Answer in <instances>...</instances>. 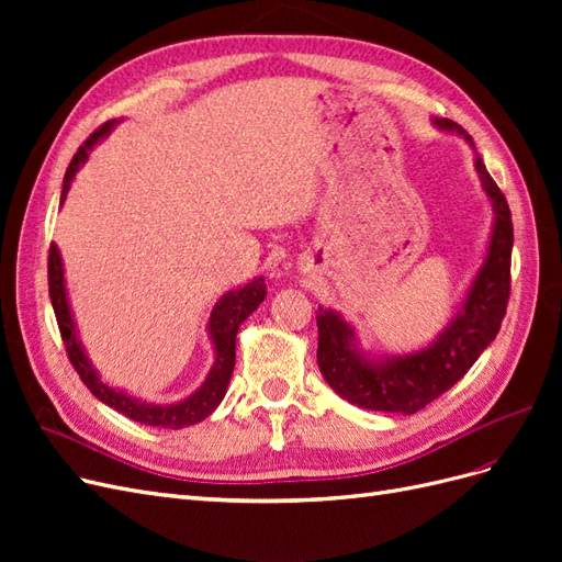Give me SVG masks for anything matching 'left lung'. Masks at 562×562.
Listing matches in <instances>:
<instances>
[{
    "instance_id": "obj_1",
    "label": "left lung",
    "mask_w": 562,
    "mask_h": 562,
    "mask_svg": "<svg viewBox=\"0 0 562 562\" xmlns=\"http://www.w3.org/2000/svg\"><path fill=\"white\" fill-rule=\"evenodd\" d=\"M434 124L443 131H454L471 143V135L452 119H434ZM475 171L495 209V229H492L485 262L471 283L462 312H457L431 347L370 361L356 349L349 323L335 312L321 310L316 314V361L323 380L337 396L366 411L415 415L462 380L483 349L497 337L508 295H512L514 223L506 196L487 173L481 157H475Z\"/></svg>"
}]
</instances>
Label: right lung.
I'll use <instances>...</instances> for the list:
<instances>
[{
    "mask_svg": "<svg viewBox=\"0 0 562 562\" xmlns=\"http://www.w3.org/2000/svg\"><path fill=\"white\" fill-rule=\"evenodd\" d=\"M114 124H116L114 119L112 122H105L98 131H93L89 138L83 140V145L77 149V155L72 157L70 166H67V171H65L63 199H65L67 190H70V182H72L75 173L79 171V166L87 161L89 149L100 138H105ZM48 295H50V304H54L67 359H70V363L77 370V375L81 378L83 384L89 386L91 394L98 401H103L105 405L114 407L116 413L131 417L133 422H140V424H147V427H159V429H182V427H190V424L206 419L220 405V401L225 398V391H227L229 378L234 372L236 333H239L241 323L260 307V302L267 295V285H265L262 277L252 279L244 288L229 291L223 300L215 304V310L209 321V333H211V339L215 345V363L209 372L206 382H203L190 398H184L173 405L145 403L140 398L128 396L126 391H119V389L108 386L105 382H100L98 372L93 370L89 356L83 353L79 337L75 333V321H72L70 304H67V295H65L63 262H60V252H58L56 244H50V248H48Z\"/></svg>",
    "mask_w": 562,
    "mask_h": 562,
    "instance_id": "right-lung-1",
    "label": "right lung"
}]
</instances>
